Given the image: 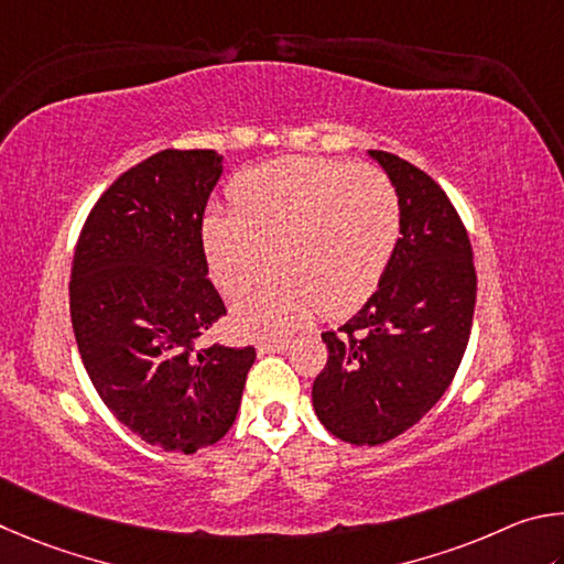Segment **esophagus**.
Listing matches in <instances>:
<instances>
[{"instance_id": "34e87169", "label": "esophagus", "mask_w": 564, "mask_h": 564, "mask_svg": "<svg viewBox=\"0 0 564 564\" xmlns=\"http://www.w3.org/2000/svg\"><path fill=\"white\" fill-rule=\"evenodd\" d=\"M290 347V339H267L257 344V354H276Z\"/></svg>"}]
</instances>
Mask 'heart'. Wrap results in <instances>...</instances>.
<instances>
[{
    "label": "heart",
    "mask_w": 564,
    "mask_h": 564,
    "mask_svg": "<svg viewBox=\"0 0 564 564\" xmlns=\"http://www.w3.org/2000/svg\"><path fill=\"white\" fill-rule=\"evenodd\" d=\"M227 213L203 217L200 245L217 290L245 297L272 264L280 276L235 310L252 337L282 334L319 310L344 317L377 292L401 237L387 173L329 158H280L227 183Z\"/></svg>",
    "instance_id": "obj_1"
}]
</instances>
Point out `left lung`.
<instances>
[{"label": "left lung", "instance_id": "left-lung-1", "mask_svg": "<svg viewBox=\"0 0 564 564\" xmlns=\"http://www.w3.org/2000/svg\"><path fill=\"white\" fill-rule=\"evenodd\" d=\"M397 185L401 237L379 290L324 332L327 367L312 403L324 429L354 446H379L419 423L446 393L468 347L476 267L466 227L431 175L369 151Z\"/></svg>", "mask_w": 564, "mask_h": 564}]
</instances>
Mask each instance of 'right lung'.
<instances>
[{"label":"right lung","mask_w":564,"mask_h":564,"mask_svg":"<svg viewBox=\"0 0 564 564\" xmlns=\"http://www.w3.org/2000/svg\"><path fill=\"white\" fill-rule=\"evenodd\" d=\"M220 175L215 151L167 148L116 177L86 217L68 282L98 397L138 438L185 456L230 431L254 364V347H197L227 312L200 245Z\"/></svg>","instance_id":"add662e5"}]
</instances>
